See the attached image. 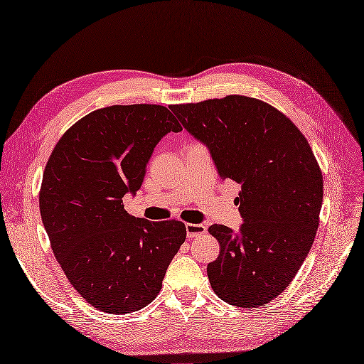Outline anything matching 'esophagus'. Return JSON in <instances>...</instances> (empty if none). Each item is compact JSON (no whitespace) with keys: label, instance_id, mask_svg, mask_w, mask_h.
<instances>
[{"label":"esophagus","instance_id":"esophagus-1","mask_svg":"<svg viewBox=\"0 0 364 364\" xmlns=\"http://www.w3.org/2000/svg\"><path fill=\"white\" fill-rule=\"evenodd\" d=\"M207 231L205 225L203 223H186V237L188 238H194Z\"/></svg>","mask_w":364,"mask_h":364}]
</instances>
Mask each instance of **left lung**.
<instances>
[{"label": "left lung", "instance_id": "8db88e82", "mask_svg": "<svg viewBox=\"0 0 364 364\" xmlns=\"http://www.w3.org/2000/svg\"><path fill=\"white\" fill-rule=\"evenodd\" d=\"M182 126L209 148L219 176L241 185L235 198L245 223L209 232L219 241L207 277L234 306L269 304L295 279L314 243L323 175L305 136L279 109L231 95L173 105Z\"/></svg>", "mask_w": 364, "mask_h": 364}]
</instances>
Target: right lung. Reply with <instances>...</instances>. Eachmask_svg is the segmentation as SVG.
<instances>
[{
	"label": "right lung",
	"instance_id": "1",
	"mask_svg": "<svg viewBox=\"0 0 364 364\" xmlns=\"http://www.w3.org/2000/svg\"><path fill=\"white\" fill-rule=\"evenodd\" d=\"M181 130L166 107L112 105L78 119L51 151L40 189L44 228L69 283L103 313L151 304L185 241L183 222L134 218L123 204L141 188L155 145Z\"/></svg>",
	"mask_w": 364,
	"mask_h": 364
}]
</instances>
